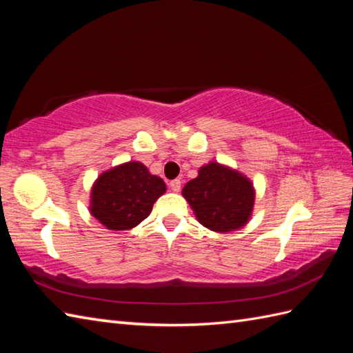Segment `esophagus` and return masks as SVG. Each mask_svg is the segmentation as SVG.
Masks as SVG:
<instances>
[{"label":"esophagus","mask_w":353,"mask_h":353,"mask_svg":"<svg viewBox=\"0 0 353 353\" xmlns=\"http://www.w3.org/2000/svg\"><path fill=\"white\" fill-rule=\"evenodd\" d=\"M181 183L182 182L179 181V179H174V181L170 182V188L174 191V192H179V191H181Z\"/></svg>","instance_id":"esophagus-1"}]
</instances>
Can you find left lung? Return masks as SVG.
<instances>
[{"mask_svg": "<svg viewBox=\"0 0 353 353\" xmlns=\"http://www.w3.org/2000/svg\"><path fill=\"white\" fill-rule=\"evenodd\" d=\"M182 194L197 220L221 234L243 228L253 211L254 191L249 179L216 162L201 167Z\"/></svg>", "mask_w": 353, "mask_h": 353, "instance_id": "8db88e82", "label": "left lung"}]
</instances>
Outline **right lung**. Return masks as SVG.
Returning <instances> with one entry per match:
<instances>
[{
	"label": "right lung",
	"mask_w": 353,
	"mask_h": 353,
	"mask_svg": "<svg viewBox=\"0 0 353 353\" xmlns=\"http://www.w3.org/2000/svg\"><path fill=\"white\" fill-rule=\"evenodd\" d=\"M165 190V182L150 174L144 163L127 162L97 179L91 214L110 230H129L147 219Z\"/></svg>",
	"instance_id": "right-lung-1"
}]
</instances>
